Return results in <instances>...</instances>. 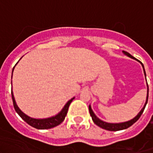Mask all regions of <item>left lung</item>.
Segmentation results:
<instances>
[{"instance_id":"8db88e82","label":"left lung","mask_w":153,"mask_h":153,"mask_svg":"<svg viewBox=\"0 0 153 153\" xmlns=\"http://www.w3.org/2000/svg\"><path fill=\"white\" fill-rule=\"evenodd\" d=\"M123 52H124L125 55H127V56H129V57H130V58H133V59L136 60V58H134V57L132 56V55H131L130 54L128 53L127 52H125V51H123ZM139 62H140V61H139ZM141 65H142V67L143 68V64L141 62ZM143 72H144L145 77H146V72H145L144 68H143ZM148 94H149V87H148V85H147V98H146V103H145L144 106H143V109H141V112H140L139 113H138V115H137V116H135V118H133V119L130 120V121H126V122H124V123H119V124H110V123L104 122V121H101V120H100L99 118H97L96 115H95V114H94V112H92V109H91V106H90V105H89V113H90L91 117H92V121H93V122L95 123V124H96L97 126H100V127H101V128L106 129V130H109V131H118V130H122V129H127V128H129V126H132V125L134 123L136 122V121H138V119H139V118H140V117H141V115H142L143 110H144V109H145V106H146V104H147Z\"/></svg>"}]
</instances>
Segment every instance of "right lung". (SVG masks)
I'll list each match as a JSON object with an SVG mask.
<instances>
[{"instance_id":"1","label":"right lung","mask_w":153,"mask_h":153,"mask_svg":"<svg viewBox=\"0 0 153 153\" xmlns=\"http://www.w3.org/2000/svg\"><path fill=\"white\" fill-rule=\"evenodd\" d=\"M17 64H18V63H17ZM16 64H15V65H16ZM14 68H15V67H13V69H12V72H13ZM12 102H13L14 108H15L17 113H18V115L21 116V118H22L24 121H26V122H27L29 125H30L31 126L36 128V129H50V128L55 127V126L61 124V123L64 121V119H65V117L67 114L69 106L70 105L72 100L74 99L73 98L71 100H69V101L67 103V104L64 106V107L63 108L62 110H61L58 115H55V116L51 117V118H45V119H35V118H30V117L27 116V115H25L24 112H21V109L18 107L16 103H15V98H14L12 91Z\"/></svg>"}]
</instances>
